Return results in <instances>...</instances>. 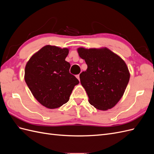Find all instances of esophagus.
I'll list each match as a JSON object with an SVG mask.
<instances>
[{"mask_svg":"<svg viewBox=\"0 0 154 154\" xmlns=\"http://www.w3.org/2000/svg\"><path fill=\"white\" fill-rule=\"evenodd\" d=\"M76 78L78 79V80L80 81V74H78V75H76Z\"/></svg>","mask_w":154,"mask_h":154,"instance_id":"esophagus-1","label":"esophagus"}]
</instances>
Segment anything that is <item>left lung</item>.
I'll return each instance as SVG.
<instances>
[{"label":"left lung","instance_id":"8db88e82","mask_svg":"<svg viewBox=\"0 0 154 154\" xmlns=\"http://www.w3.org/2000/svg\"><path fill=\"white\" fill-rule=\"evenodd\" d=\"M87 65L80 75L88 102L100 110L110 109L124 94L130 72L124 60L107 48L77 49Z\"/></svg>","mask_w":154,"mask_h":154}]
</instances>
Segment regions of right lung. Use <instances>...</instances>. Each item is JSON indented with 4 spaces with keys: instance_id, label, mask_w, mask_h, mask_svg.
<instances>
[{
    "instance_id": "right-lung-1",
    "label": "right lung",
    "mask_w": 154,
    "mask_h": 154,
    "mask_svg": "<svg viewBox=\"0 0 154 154\" xmlns=\"http://www.w3.org/2000/svg\"><path fill=\"white\" fill-rule=\"evenodd\" d=\"M69 48L47 45L36 52L27 62L24 80L32 94L48 109L58 108L69 100L78 79L69 73L66 61Z\"/></svg>"
}]
</instances>
